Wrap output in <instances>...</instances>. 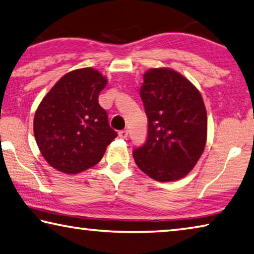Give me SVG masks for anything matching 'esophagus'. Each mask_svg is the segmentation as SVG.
I'll return each instance as SVG.
<instances>
[{"mask_svg": "<svg viewBox=\"0 0 254 254\" xmlns=\"http://www.w3.org/2000/svg\"><path fill=\"white\" fill-rule=\"evenodd\" d=\"M127 134H128L127 130H121V131L119 132L120 138H122V139H127Z\"/></svg>", "mask_w": 254, "mask_h": 254, "instance_id": "1", "label": "esophagus"}]
</instances>
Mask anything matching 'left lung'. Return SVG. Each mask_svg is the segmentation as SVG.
I'll return each mask as SVG.
<instances>
[{
    "instance_id": "left-lung-1",
    "label": "left lung",
    "mask_w": 254,
    "mask_h": 254,
    "mask_svg": "<svg viewBox=\"0 0 254 254\" xmlns=\"http://www.w3.org/2000/svg\"><path fill=\"white\" fill-rule=\"evenodd\" d=\"M148 118V136L133 150L135 164L159 182L184 178L202 155L207 112L199 90L172 69H150L140 88Z\"/></svg>"
}]
</instances>
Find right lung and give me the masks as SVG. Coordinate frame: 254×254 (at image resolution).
<instances>
[{
	"label": "right lung",
	"instance_id": "obj_1",
	"mask_svg": "<svg viewBox=\"0 0 254 254\" xmlns=\"http://www.w3.org/2000/svg\"><path fill=\"white\" fill-rule=\"evenodd\" d=\"M106 83L105 76L91 67L73 70L40 102L34 134L43 157L55 170L76 174L95 166L118 136L98 103Z\"/></svg>",
	"mask_w": 254,
	"mask_h": 254
}]
</instances>
